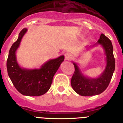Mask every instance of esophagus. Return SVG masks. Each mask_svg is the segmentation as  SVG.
Here are the masks:
<instances>
[{"label": "esophagus", "mask_w": 123, "mask_h": 123, "mask_svg": "<svg viewBox=\"0 0 123 123\" xmlns=\"http://www.w3.org/2000/svg\"><path fill=\"white\" fill-rule=\"evenodd\" d=\"M71 58H72V55L69 54V53L67 52V53L65 54V59L66 60H71Z\"/></svg>", "instance_id": "obj_1"}]
</instances>
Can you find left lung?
Masks as SVG:
<instances>
[{
    "mask_svg": "<svg viewBox=\"0 0 123 123\" xmlns=\"http://www.w3.org/2000/svg\"><path fill=\"white\" fill-rule=\"evenodd\" d=\"M97 44H100L105 50L106 61L105 70L98 78L86 77L77 64L73 63L75 71L71 78V86L77 94L82 96H92L102 93L109 85L115 71V60L111 41L102 34Z\"/></svg>",
    "mask_w": 123,
    "mask_h": 123,
    "instance_id": "8db88e82",
    "label": "left lung"
}]
</instances>
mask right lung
Masks as SVG:
<instances>
[{
  "mask_svg": "<svg viewBox=\"0 0 123 123\" xmlns=\"http://www.w3.org/2000/svg\"><path fill=\"white\" fill-rule=\"evenodd\" d=\"M26 31V28L23 29L17 41L11 47L6 61L7 72L13 84L19 93L27 96H39L49 90L54 76L63 62L65 56L62 55L55 59L50 60L39 69L21 68L17 63L15 53Z\"/></svg>",
  "mask_w": 123,
  "mask_h": 123,
  "instance_id": "1",
  "label": "right lung"
}]
</instances>
